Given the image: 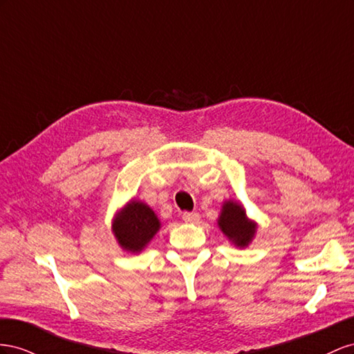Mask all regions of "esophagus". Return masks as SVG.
Returning <instances> with one entry per match:
<instances>
[{"label": "esophagus", "mask_w": 354, "mask_h": 354, "mask_svg": "<svg viewBox=\"0 0 354 354\" xmlns=\"http://www.w3.org/2000/svg\"><path fill=\"white\" fill-rule=\"evenodd\" d=\"M183 219L185 222H189V224H196V222H198L200 219V214L198 212H184Z\"/></svg>", "instance_id": "obj_1"}]
</instances>
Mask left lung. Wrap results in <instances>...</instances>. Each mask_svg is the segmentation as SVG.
<instances>
[{"label": "left lung", "instance_id": "left-lung-1", "mask_svg": "<svg viewBox=\"0 0 354 354\" xmlns=\"http://www.w3.org/2000/svg\"><path fill=\"white\" fill-rule=\"evenodd\" d=\"M218 227L237 248H248L257 234V222L248 218L245 207L234 200H225L218 216Z\"/></svg>", "mask_w": 354, "mask_h": 354}]
</instances>
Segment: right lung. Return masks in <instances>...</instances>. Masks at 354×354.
I'll use <instances>...</instances> for the list:
<instances>
[{
	"label": "right lung",
	"mask_w": 354,
	"mask_h": 354,
	"mask_svg": "<svg viewBox=\"0 0 354 354\" xmlns=\"http://www.w3.org/2000/svg\"><path fill=\"white\" fill-rule=\"evenodd\" d=\"M161 228L156 212L140 200H130L113 221V233L120 248L140 254Z\"/></svg>",
	"instance_id": "add662e5"
}]
</instances>
